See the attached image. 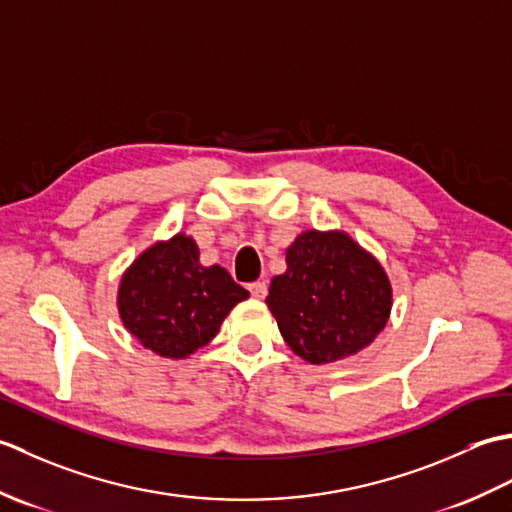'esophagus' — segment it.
Returning a JSON list of instances; mask_svg holds the SVG:
<instances>
[{"mask_svg":"<svg viewBox=\"0 0 512 512\" xmlns=\"http://www.w3.org/2000/svg\"><path fill=\"white\" fill-rule=\"evenodd\" d=\"M248 288H250V295H253L255 299H264L266 292H268L266 281H255V284H250Z\"/></svg>","mask_w":512,"mask_h":512,"instance_id":"esophagus-1","label":"esophagus"}]
</instances>
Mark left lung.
Here are the masks:
<instances>
[{"label": "left lung", "instance_id": "1", "mask_svg": "<svg viewBox=\"0 0 512 512\" xmlns=\"http://www.w3.org/2000/svg\"><path fill=\"white\" fill-rule=\"evenodd\" d=\"M284 341L310 365L354 356L385 330L394 295L383 264L339 228L303 231L266 297Z\"/></svg>", "mask_w": 512, "mask_h": 512}]
</instances>
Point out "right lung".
I'll return each instance as SVG.
<instances>
[{"mask_svg": "<svg viewBox=\"0 0 512 512\" xmlns=\"http://www.w3.org/2000/svg\"><path fill=\"white\" fill-rule=\"evenodd\" d=\"M250 292L222 266H202L187 233L156 239L125 268L116 308L125 330L162 358L182 361L211 343L222 321Z\"/></svg>", "mask_w": 512, "mask_h": 512, "instance_id": "add662e5", "label": "right lung"}]
</instances>
